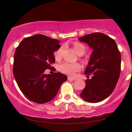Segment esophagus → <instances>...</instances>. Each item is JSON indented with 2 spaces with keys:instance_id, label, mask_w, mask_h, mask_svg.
I'll list each match as a JSON object with an SVG mask.
<instances>
[{
  "instance_id": "34e87169",
  "label": "esophagus",
  "mask_w": 132,
  "mask_h": 132,
  "mask_svg": "<svg viewBox=\"0 0 132 132\" xmlns=\"http://www.w3.org/2000/svg\"><path fill=\"white\" fill-rule=\"evenodd\" d=\"M68 80H75L76 79L75 78H72L71 77H68Z\"/></svg>"
}]
</instances>
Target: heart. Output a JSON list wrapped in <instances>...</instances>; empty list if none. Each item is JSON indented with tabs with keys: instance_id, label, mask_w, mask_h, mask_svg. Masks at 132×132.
<instances>
[{
	"instance_id": "obj_1",
	"label": "heart",
	"mask_w": 132,
	"mask_h": 132,
	"mask_svg": "<svg viewBox=\"0 0 132 132\" xmlns=\"http://www.w3.org/2000/svg\"><path fill=\"white\" fill-rule=\"evenodd\" d=\"M73 47L77 55L82 56L86 51V47L84 44L79 42H75L73 44ZM64 47L61 46L54 52V57L56 60L60 61L62 58V53L64 51ZM59 71L67 75L73 77L76 75L77 72L81 69V65L79 63H70L64 62L59 65Z\"/></svg>"
}]
</instances>
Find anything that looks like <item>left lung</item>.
Here are the masks:
<instances>
[{"mask_svg": "<svg viewBox=\"0 0 132 132\" xmlns=\"http://www.w3.org/2000/svg\"><path fill=\"white\" fill-rule=\"evenodd\" d=\"M79 40L89 45L92 52L85 74V87L80 97L89 103L102 102L114 90L121 73V53L114 39L100 32L80 37Z\"/></svg>", "mask_w": 132, "mask_h": 132, "instance_id": "1", "label": "left lung"}]
</instances>
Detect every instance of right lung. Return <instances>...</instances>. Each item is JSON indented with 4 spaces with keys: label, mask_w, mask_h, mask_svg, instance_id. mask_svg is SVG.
<instances>
[{
    "label": "right lung",
    "mask_w": 132,
    "mask_h": 132,
    "mask_svg": "<svg viewBox=\"0 0 132 132\" xmlns=\"http://www.w3.org/2000/svg\"><path fill=\"white\" fill-rule=\"evenodd\" d=\"M59 41L37 34L25 38L16 48L13 74L20 89L32 102L43 104L52 100L67 77L60 73L46 75L53 70V52L60 47Z\"/></svg>",
    "instance_id": "right-lung-1"
}]
</instances>
